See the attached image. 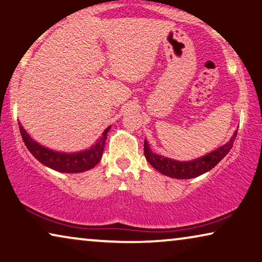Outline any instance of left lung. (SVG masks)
Returning a JSON list of instances; mask_svg holds the SVG:
<instances>
[{
	"mask_svg": "<svg viewBox=\"0 0 262 262\" xmlns=\"http://www.w3.org/2000/svg\"><path fill=\"white\" fill-rule=\"evenodd\" d=\"M237 130L234 133L229 141L221 146L217 149L210 151L201 158L192 160V161H177L171 160L166 156L158 155L150 150L149 144L144 140V156L148 160V162L154 167L156 170L167 177L175 179H192L196 178L199 175H202L206 171L214 168L226 155L232 149L233 143L235 141Z\"/></svg>",
	"mask_w": 262,
	"mask_h": 262,
	"instance_id": "obj_1",
	"label": "left lung"
}]
</instances>
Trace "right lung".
Here are the masks:
<instances>
[{
	"mask_svg": "<svg viewBox=\"0 0 262 262\" xmlns=\"http://www.w3.org/2000/svg\"><path fill=\"white\" fill-rule=\"evenodd\" d=\"M109 129H111V126L107 129H104L96 143L93 144L88 149L79 151V153H61V151L48 149V148L34 141L27 134L25 128L19 124V133L22 135L23 142H25L30 153L34 155V158L38 160L42 165L49 167L54 170L61 171V173H81V171L89 170L93 167H95L102 158L103 148L104 144H106Z\"/></svg>",
	"mask_w": 262,
	"mask_h": 262,
	"instance_id": "right-lung-1",
	"label": "right lung"
}]
</instances>
